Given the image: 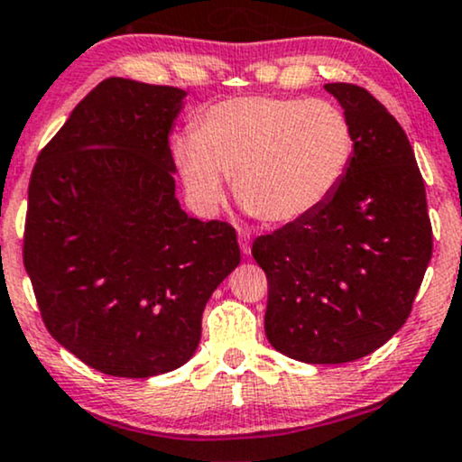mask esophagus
Here are the masks:
<instances>
[{
  "label": "esophagus",
  "instance_id": "1",
  "mask_svg": "<svg viewBox=\"0 0 462 462\" xmlns=\"http://www.w3.org/2000/svg\"><path fill=\"white\" fill-rule=\"evenodd\" d=\"M240 248L244 254H250V236L246 231H240Z\"/></svg>",
  "mask_w": 462,
  "mask_h": 462
}]
</instances>
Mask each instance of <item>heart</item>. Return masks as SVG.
<instances>
[{
  "label": "heart",
  "mask_w": 462,
  "mask_h": 462,
  "mask_svg": "<svg viewBox=\"0 0 462 462\" xmlns=\"http://www.w3.org/2000/svg\"><path fill=\"white\" fill-rule=\"evenodd\" d=\"M356 134L332 100L237 96L208 106L195 133L175 141L186 192L203 212L218 208L225 178L250 214L289 225L321 208L349 173Z\"/></svg>",
  "instance_id": "1"
}]
</instances>
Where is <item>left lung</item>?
Wrapping results in <instances>:
<instances>
[{"label": "left lung", "mask_w": 462, "mask_h": 462, "mask_svg": "<svg viewBox=\"0 0 462 462\" xmlns=\"http://www.w3.org/2000/svg\"><path fill=\"white\" fill-rule=\"evenodd\" d=\"M356 134L349 173L306 218L259 236L265 334L309 364L360 360L411 315L432 257L426 188L405 130L368 89L328 83Z\"/></svg>", "instance_id": "1"}]
</instances>
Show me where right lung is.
<instances>
[{"label": "right lung", "instance_id": "right-lung-1", "mask_svg": "<svg viewBox=\"0 0 462 462\" xmlns=\"http://www.w3.org/2000/svg\"><path fill=\"white\" fill-rule=\"evenodd\" d=\"M186 92L111 77L40 152L23 263L49 334L113 377L180 368L214 289L240 263L229 222L188 218L169 133Z\"/></svg>", "mask_w": 462, "mask_h": 462}]
</instances>
